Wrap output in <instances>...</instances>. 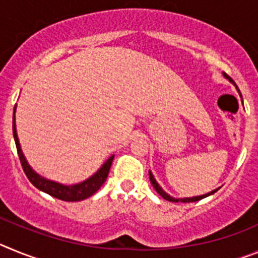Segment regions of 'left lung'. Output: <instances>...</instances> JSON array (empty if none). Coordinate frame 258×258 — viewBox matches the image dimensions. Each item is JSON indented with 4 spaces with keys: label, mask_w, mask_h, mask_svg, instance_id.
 <instances>
[{
    "label": "left lung",
    "mask_w": 258,
    "mask_h": 258,
    "mask_svg": "<svg viewBox=\"0 0 258 258\" xmlns=\"http://www.w3.org/2000/svg\"><path fill=\"white\" fill-rule=\"evenodd\" d=\"M223 77H225V79L229 80V81H230V83L232 84V85H235V88H236V90H238L239 95H240V97H241L240 90H239V88H238V86H236L235 81H234V80H232L231 77L229 76V75L225 74V72H223ZM149 174H150V181H151L152 186H154V188H155V190H156V192L159 194V195H160L161 198H164V199H165V200H168V202H173V203H179V202H181V203H192V202H198V200L204 199V198L209 197V195H212V194H214V192H216V191L218 190V188H216V190L211 191V192L204 194V195H199V197H192V198H179V199H178V198H173V197H170L169 194H166L165 191L163 190V187H161L160 184L157 183L156 179H155V177H154V174H152V173H151V170H149Z\"/></svg>",
    "instance_id": "obj_1"
}]
</instances>
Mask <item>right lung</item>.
I'll return each instance as SVG.
<instances>
[{"instance_id": "1", "label": "right lung", "mask_w": 258, "mask_h": 258, "mask_svg": "<svg viewBox=\"0 0 258 258\" xmlns=\"http://www.w3.org/2000/svg\"><path fill=\"white\" fill-rule=\"evenodd\" d=\"M15 111H17V104H15V108H14V115H13V134L14 140H15V145H17L18 155H19L20 163H22L23 170L26 173V175L28 177L29 181L32 182V184L37 187L38 190L44 191V192L49 194L51 197L56 198L59 200H63V202H80V200L88 199L89 197H92L93 194L97 192L99 188H101L102 184L104 183V181L107 179V175H108L109 168L112 165L113 157L115 155L107 159L106 163L92 175L89 177L85 181L80 182L76 184H63L59 183V182L51 181V179H47L42 175L38 174L33 168L28 164L26 156L23 154L22 149H20L19 138H18L17 133V125H15Z\"/></svg>"}]
</instances>
